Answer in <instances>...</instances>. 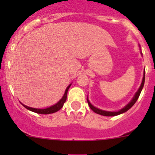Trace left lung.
<instances>
[{
    "label": "left lung",
    "instance_id": "obj_1",
    "mask_svg": "<svg viewBox=\"0 0 155 155\" xmlns=\"http://www.w3.org/2000/svg\"><path fill=\"white\" fill-rule=\"evenodd\" d=\"M141 55H142V53H141ZM144 81H145V71H143V79H142V82H141V84L140 86L139 89L137 91V92L135 93L134 94V96L133 97V98L131 99V101L127 104L126 106H124L123 109H121L119 111H116V112H111V111H105V110H102V109H100L98 108L94 107V105H91V102H89V100L87 98V103H88V105L90 106L91 110L93 112H94L95 113L97 114H99V115H102V116H118V115L122 114V113H126L127 111H128L129 109H130L132 107L133 105L135 104V102H137V100L139 98L140 94V92H141L142 89H143V84H144Z\"/></svg>",
    "mask_w": 155,
    "mask_h": 155
}]
</instances>
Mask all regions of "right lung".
Masks as SVG:
<instances>
[{
  "instance_id": "1",
  "label": "right lung",
  "mask_w": 155,
  "mask_h": 155,
  "mask_svg": "<svg viewBox=\"0 0 155 155\" xmlns=\"http://www.w3.org/2000/svg\"><path fill=\"white\" fill-rule=\"evenodd\" d=\"M71 84H70L68 86V87L66 88L65 90V92H64V95L63 97L61 98V99L58 102L55 104V105H53L50 107L46 108V109H35V108H31L29 107V106H27L25 105H22L24 106L25 108H26L28 110L31 111V112H34V113H39V114H50V113H56L57 111H59L61 108L63 107V105H64V102H66V100H67V94H68V89H69V87H71Z\"/></svg>"
}]
</instances>
